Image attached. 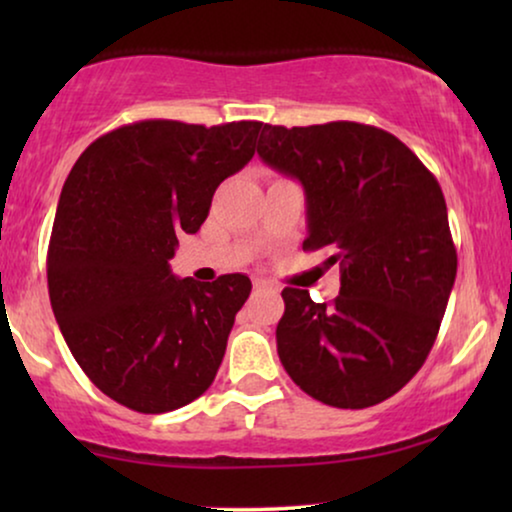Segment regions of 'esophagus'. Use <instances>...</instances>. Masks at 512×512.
Here are the masks:
<instances>
[{"mask_svg":"<svg viewBox=\"0 0 512 512\" xmlns=\"http://www.w3.org/2000/svg\"><path fill=\"white\" fill-rule=\"evenodd\" d=\"M254 291L256 293H277V289L268 282H261V279H256L254 282Z\"/></svg>","mask_w":512,"mask_h":512,"instance_id":"obj_1","label":"esophagus"}]
</instances>
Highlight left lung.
<instances>
[{"label":"left lung","mask_w":512,"mask_h":512,"mask_svg":"<svg viewBox=\"0 0 512 512\" xmlns=\"http://www.w3.org/2000/svg\"><path fill=\"white\" fill-rule=\"evenodd\" d=\"M258 156L305 188L303 249L340 265L331 303L282 291L284 370L333 408L387 401L424 366L457 277L440 184L401 139L354 121L265 123Z\"/></svg>","instance_id":"obj_1"}]
</instances>
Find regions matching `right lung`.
Segmentation results:
<instances>
[{
  "label": "right lung",
  "mask_w": 512,
  "mask_h": 512,
  "mask_svg": "<svg viewBox=\"0 0 512 512\" xmlns=\"http://www.w3.org/2000/svg\"><path fill=\"white\" fill-rule=\"evenodd\" d=\"M261 128L121 125L81 153L62 186L46 258L51 307L88 380L125 408L160 415L214 382L251 282L179 279L167 261L177 235L205 223L221 181L254 156Z\"/></svg>",
  "instance_id": "obj_1"
}]
</instances>
